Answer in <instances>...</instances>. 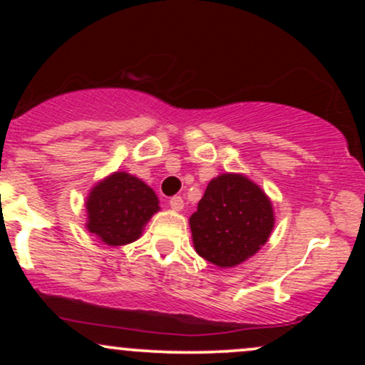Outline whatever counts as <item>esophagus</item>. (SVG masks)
<instances>
[{"instance_id":"34e87169","label":"esophagus","mask_w":365,"mask_h":365,"mask_svg":"<svg viewBox=\"0 0 365 365\" xmlns=\"http://www.w3.org/2000/svg\"><path fill=\"white\" fill-rule=\"evenodd\" d=\"M170 206H171V209H175V211H182V209H183V199L180 195H173L170 199Z\"/></svg>"}]
</instances>
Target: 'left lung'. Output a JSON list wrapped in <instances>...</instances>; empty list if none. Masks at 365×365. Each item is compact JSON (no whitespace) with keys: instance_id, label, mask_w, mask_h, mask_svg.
<instances>
[{"instance_id":"obj_1","label":"left lung","mask_w":365,"mask_h":365,"mask_svg":"<svg viewBox=\"0 0 365 365\" xmlns=\"http://www.w3.org/2000/svg\"><path fill=\"white\" fill-rule=\"evenodd\" d=\"M274 226L266 194L242 175L211 180L190 216L197 254L220 267H232L254 255Z\"/></svg>"}]
</instances>
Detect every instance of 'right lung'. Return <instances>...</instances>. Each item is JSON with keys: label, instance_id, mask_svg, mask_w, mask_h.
Segmentation results:
<instances>
[{"label": "right lung", "instance_id": "1", "mask_svg": "<svg viewBox=\"0 0 365 365\" xmlns=\"http://www.w3.org/2000/svg\"><path fill=\"white\" fill-rule=\"evenodd\" d=\"M154 190L125 171L103 180L87 200L91 233L106 245H125L140 237L142 228L159 209Z\"/></svg>", "mask_w": 365, "mask_h": 365}]
</instances>
